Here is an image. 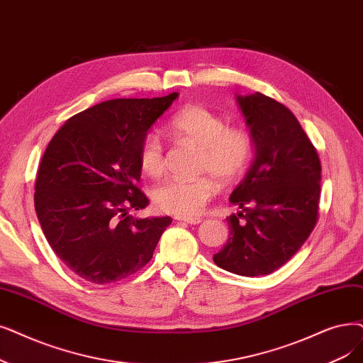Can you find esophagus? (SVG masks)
<instances>
[{"mask_svg": "<svg viewBox=\"0 0 363 363\" xmlns=\"http://www.w3.org/2000/svg\"><path fill=\"white\" fill-rule=\"evenodd\" d=\"M177 220H179V223H186V224H200L201 223V218H177Z\"/></svg>", "mask_w": 363, "mask_h": 363, "instance_id": "1", "label": "esophagus"}]
</instances>
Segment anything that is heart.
I'll list each match as a JSON object with an SVG mask.
<instances>
[{
	"instance_id": "b5f03b06",
	"label": "heart",
	"mask_w": 363,
	"mask_h": 363,
	"mask_svg": "<svg viewBox=\"0 0 363 363\" xmlns=\"http://www.w3.org/2000/svg\"><path fill=\"white\" fill-rule=\"evenodd\" d=\"M170 130L179 139L200 148L196 181L172 179L152 191V201L164 213L193 218L201 212L215 193V182L230 185L238 181L252 157V139L242 128H227L225 120L201 105L184 108L170 121ZM140 169L151 178H160L167 167L166 150L159 135L147 133L139 144Z\"/></svg>"
}]
</instances>
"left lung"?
Masks as SVG:
<instances>
[{"instance_id": "1", "label": "left lung", "mask_w": 363, "mask_h": 363, "mask_svg": "<svg viewBox=\"0 0 363 363\" xmlns=\"http://www.w3.org/2000/svg\"><path fill=\"white\" fill-rule=\"evenodd\" d=\"M250 129L254 162L230 201L227 245L213 255L220 269L257 277L286 264L318 223L320 160L301 124L285 105L257 91L238 96Z\"/></svg>"}]
</instances>
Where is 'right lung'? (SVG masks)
<instances>
[{
    "mask_svg": "<svg viewBox=\"0 0 363 363\" xmlns=\"http://www.w3.org/2000/svg\"><path fill=\"white\" fill-rule=\"evenodd\" d=\"M178 93L111 99L71 117L55 133L35 179V212L47 242L71 272L106 285L139 272L172 218H144L139 144Z\"/></svg>",
    "mask_w": 363,
    "mask_h": 363,
    "instance_id": "obj_1",
    "label": "right lung"
}]
</instances>
